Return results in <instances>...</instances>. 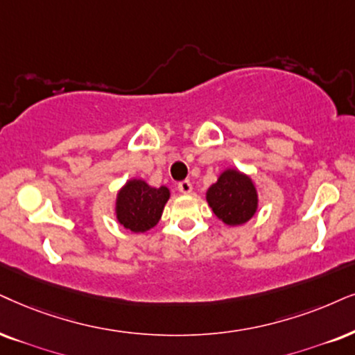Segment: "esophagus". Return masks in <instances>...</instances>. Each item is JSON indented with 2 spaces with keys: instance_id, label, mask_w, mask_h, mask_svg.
Here are the masks:
<instances>
[{
  "instance_id": "34e87169",
  "label": "esophagus",
  "mask_w": 355,
  "mask_h": 355,
  "mask_svg": "<svg viewBox=\"0 0 355 355\" xmlns=\"http://www.w3.org/2000/svg\"><path fill=\"white\" fill-rule=\"evenodd\" d=\"M178 191L183 193V195H190V193L193 191V185L190 180H183L178 183Z\"/></svg>"
}]
</instances>
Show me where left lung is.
<instances>
[{
    "mask_svg": "<svg viewBox=\"0 0 355 355\" xmlns=\"http://www.w3.org/2000/svg\"><path fill=\"white\" fill-rule=\"evenodd\" d=\"M206 201L218 219L227 226H241L254 218L259 191L252 177L237 168H224L206 190Z\"/></svg>",
    "mask_w": 355,
    "mask_h": 355,
    "instance_id": "1",
    "label": "left lung"
}]
</instances>
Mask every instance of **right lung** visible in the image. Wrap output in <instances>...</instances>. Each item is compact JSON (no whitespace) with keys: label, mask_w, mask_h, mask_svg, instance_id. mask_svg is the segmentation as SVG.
<instances>
[{"label":"right lung","mask_w":355,"mask_h":355,"mask_svg":"<svg viewBox=\"0 0 355 355\" xmlns=\"http://www.w3.org/2000/svg\"><path fill=\"white\" fill-rule=\"evenodd\" d=\"M168 198V187L155 188L142 178H131L116 195V219L124 230L144 234L160 221Z\"/></svg>","instance_id":"right-lung-1"}]
</instances>
